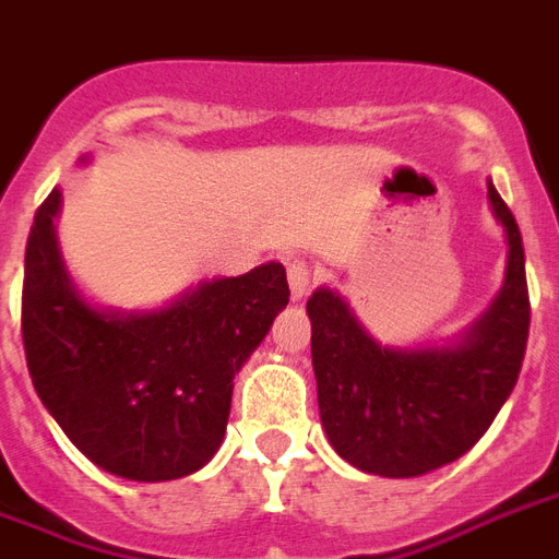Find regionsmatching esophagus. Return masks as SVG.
Wrapping results in <instances>:
<instances>
[{"mask_svg":"<svg viewBox=\"0 0 559 559\" xmlns=\"http://www.w3.org/2000/svg\"><path fill=\"white\" fill-rule=\"evenodd\" d=\"M287 281H289V293H293V298L298 301V298H304V295H307V289H310L312 270L304 264V261H289Z\"/></svg>","mask_w":559,"mask_h":559,"instance_id":"esophagus-1","label":"esophagus"}]
</instances>
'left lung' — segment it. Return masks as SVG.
Segmentation results:
<instances>
[{
  "label": "left lung",
  "instance_id": "obj_1",
  "mask_svg": "<svg viewBox=\"0 0 559 559\" xmlns=\"http://www.w3.org/2000/svg\"><path fill=\"white\" fill-rule=\"evenodd\" d=\"M508 243L491 307L456 338L430 347L376 342L333 287L307 301L312 370L326 439L353 468L388 479L430 474L468 453L506 405L528 342V287L520 226L488 180Z\"/></svg>",
  "mask_w": 559,
  "mask_h": 559
}]
</instances>
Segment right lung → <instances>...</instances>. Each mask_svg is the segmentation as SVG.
<instances>
[{
	"instance_id": "right-lung-1",
	"label": "right lung",
	"mask_w": 559,
	"mask_h": 559,
	"mask_svg": "<svg viewBox=\"0 0 559 559\" xmlns=\"http://www.w3.org/2000/svg\"><path fill=\"white\" fill-rule=\"evenodd\" d=\"M59 209L53 189L25 249L22 338L36 393L108 474L166 483L201 471L224 442L235 373L287 307V272L270 261L198 281L154 310L103 307L68 272Z\"/></svg>"
}]
</instances>
